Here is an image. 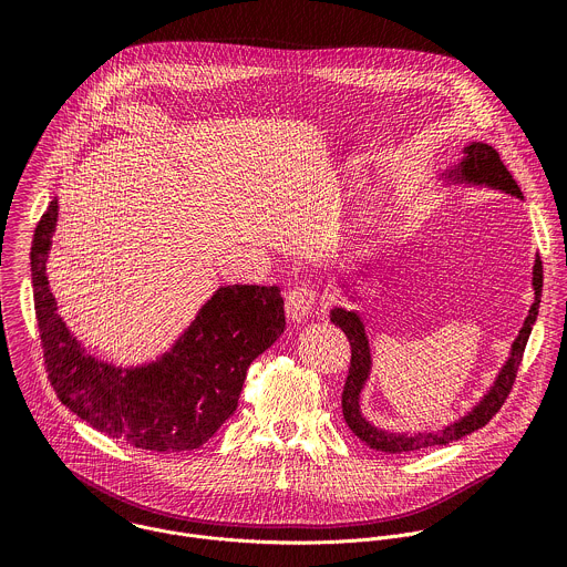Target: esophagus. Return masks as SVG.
<instances>
[{"mask_svg":"<svg viewBox=\"0 0 567 567\" xmlns=\"http://www.w3.org/2000/svg\"><path fill=\"white\" fill-rule=\"evenodd\" d=\"M313 305H316V291L311 287H296L287 293V300H285L287 318L291 322H302L313 311Z\"/></svg>","mask_w":567,"mask_h":567,"instance_id":"esophagus-1","label":"esophagus"}]
</instances>
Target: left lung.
Returning <instances> with one entry per match:
<instances>
[{
  "mask_svg": "<svg viewBox=\"0 0 567 567\" xmlns=\"http://www.w3.org/2000/svg\"><path fill=\"white\" fill-rule=\"evenodd\" d=\"M440 182H442L444 190H449V188H487V190H496V193L516 197L520 202L525 199L518 184L514 182V177L509 175V171L501 161L498 152L492 145L480 143V141H471V143L462 145L457 161H451V164H446L444 171L440 173ZM372 265H374V260L368 254H363L361 258H354L352 265L343 267V271L339 274V289L343 291V296L348 300H352V302L363 300V298H359L357 287H359V280H363V276H368ZM532 289H534V300L527 309L523 328L518 330V337L512 341L509 354H507L505 363L498 368L489 388L475 399L473 406H468L462 415H457L449 424H444L440 429H415V431L374 424L363 413L361 399H363V392L370 383L372 368H374L372 343H370L368 326H365L361 311L337 305L330 311V320L337 328H341L346 332V337L350 339V346H352V365H350V374H348L346 390H343V420H346L348 429L361 442H365L370 449L383 451V453H406V451H417V449H426V446H435V444H449L453 440H460V437L482 429L501 411V406L505 403V399L512 390V383L516 379V370L520 365L523 350L527 346V339L532 334V328H534L536 316H538L540 291H543V265H540L538 254L534 256V267H532Z\"/></svg>",
  "mask_w": 567,
  "mask_h": 567,
  "instance_id": "1",
  "label": "left lung"
}]
</instances>
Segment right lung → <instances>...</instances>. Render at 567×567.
Returning <instances> with one entry per match:
<instances>
[{"instance_id": "1", "label": "right lung", "mask_w": 567, "mask_h": 567, "mask_svg": "<svg viewBox=\"0 0 567 567\" xmlns=\"http://www.w3.org/2000/svg\"><path fill=\"white\" fill-rule=\"evenodd\" d=\"M55 226L58 197L33 235L31 278L44 363L60 401L96 431L143 451L206 444L235 413L249 365L285 332L280 289L219 285L168 350L116 365L90 354L58 313L47 276Z\"/></svg>"}]
</instances>
